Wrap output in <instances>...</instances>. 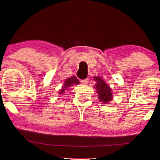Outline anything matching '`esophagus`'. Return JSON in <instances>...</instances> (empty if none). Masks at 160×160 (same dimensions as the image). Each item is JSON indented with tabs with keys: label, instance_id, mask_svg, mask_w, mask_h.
<instances>
[{
	"label": "esophagus",
	"instance_id": "obj_1",
	"mask_svg": "<svg viewBox=\"0 0 160 160\" xmlns=\"http://www.w3.org/2000/svg\"><path fill=\"white\" fill-rule=\"evenodd\" d=\"M81 82H82V84H83V85H86V84L88 83V79H85V80H82L80 81Z\"/></svg>",
	"mask_w": 160,
	"mask_h": 160
}]
</instances>
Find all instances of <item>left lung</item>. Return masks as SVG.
Returning a JSON list of instances; mask_svg holds the SVG:
<instances>
[{"instance_id": "left-lung-1", "label": "left lung", "mask_w": 160, "mask_h": 160, "mask_svg": "<svg viewBox=\"0 0 160 160\" xmlns=\"http://www.w3.org/2000/svg\"><path fill=\"white\" fill-rule=\"evenodd\" d=\"M94 80L97 81L95 88L98 94V97L100 102L103 104H107L108 102L112 101L113 98L112 90L108 86L104 80L100 77H94Z\"/></svg>"}]
</instances>
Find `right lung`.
Listing matches in <instances>:
<instances>
[{"instance_id": "obj_1", "label": "right lung", "mask_w": 160, "mask_h": 160, "mask_svg": "<svg viewBox=\"0 0 160 160\" xmlns=\"http://www.w3.org/2000/svg\"><path fill=\"white\" fill-rule=\"evenodd\" d=\"M79 83H80L79 80H78L75 76H72L71 78H69L68 79H67L66 81H65L64 86H63V88H62L61 90L60 91V92H59V94H62L64 92L65 90L69 88V87L72 86V85H74V84H75V85H76V84H79Z\"/></svg>"}]
</instances>
